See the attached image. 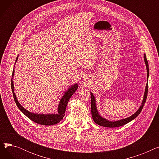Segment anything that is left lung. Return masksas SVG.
Returning <instances> with one entry per match:
<instances>
[{
	"label": "left lung",
	"instance_id": "8db88e82",
	"mask_svg": "<svg viewBox=\"0 0 159 159\" xmlns=\"http://www.w3.org/2000/svg\"><path fill=\"white\" fill-rule=\"evenodd\" d=\"M144 62L146 64V69H147V78L148 80V77H149V66H148V60L146 58V54L144 55ZM148 82L146 84V89H145V92L144 95V98L143 102H142V105L140 106L139 108V110L134 113L131 116H129L128 118L126 119H123L119 120H116V121H109L106 120V119L102 117V116L99 115L98 113L97 109V106H96V103H95V99L93 94L92 93H91V115H92V118L94 122L100 125L101 126L106 127V128H116V127H119L122 126L123 125L126 124L132 120L135 119L137 116L140 113L142 110H143V106L146 102V98H147V95H148Z\"/></svg>",
	"mask_w": 159,
	"mask_h": 159
}]
</instances>
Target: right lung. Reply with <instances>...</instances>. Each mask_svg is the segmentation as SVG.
I'll return each mask as SVG.
<instances>
[{"label": "right lung", "mask_w": 159, "mask_h": 159, "mask_svg": "<svg viewBox=\"0 0 159 159\" xmlns=\"http://www.w3.org/2000/svg\"><path fill=\"white\" fill-rule=\"evenodd\" d=\"M18 60V57H16V62ZM14 72L15 70L13 69V73H12V77H11V89L13 92V98L15 100V102L19 107V109L26 116L31 120L32 121L35 122L37 124L41 125H45V126H50V125L56 124L59 122L61 120L63 119L64 116L65 115V111L66 109L67 104L69 101L70 98L72 96V95L76 91L78 88V84H75L72 86L68 91H66L62 98L61 99L59 104L58 106V113L57 114H37V113H33L30 112L29 111L26 110L25 108H24L20 103L18 102L16 97L14 93V86H13V78L14 76Z\"/></svg>", "instance_id": "right-lung-1"}]
</instances>
